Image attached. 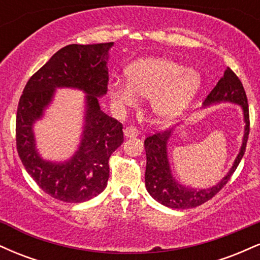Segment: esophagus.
<instances>
[{
	"instance_id": "34e87169",
	"label": "esophagus",
	"mask_w": 260,
	"mask_h": 260,
	"mask_svg": "<svg viewBox=\"0 0 260 260\" xmlns=\"http://www.w3.org/2000/svg\"><path fill=\"white\" fill-rule=\"evenodd\" d=\"M124 136H126V138H134V137H137L139 134L138 129H137L134 126H128L124 128Z\"/></svg>"
}]
</instances>
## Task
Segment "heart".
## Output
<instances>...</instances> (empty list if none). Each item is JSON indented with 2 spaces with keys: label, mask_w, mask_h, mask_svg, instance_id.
<instances>
[{
  "label": "heart",
  "mask_w": 260,
  "mask_h": 260,
  "mask_svg": "<svg viewBox=\"0 0 260 260\" xmlns=\"http://www.w3.org/2000/svg\"><path fill=\"white\" fill-rule=\"evenodd\" d=\"M128 80L113 79L110 94L117 106H132L138 96L150 98V110L159 123L181 117L201 91L202 77L197 71L165 57L139 59L127 70Z\"/></svg>",
  "instance_id": "b5f03b06"
}]
</instances>
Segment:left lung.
Masks as SVG:
<instances>
[{"label": "left lung", "instance_id": "8db88e82", "mask_svg": "<svg viewBox=\"0 0 260 260\" xmlns=\"http://www.w3.org/2000/svg\"><path fill=\"white\" fill-rule=\"evenodd\" d=\"M221 101L238 104L242 107L246 126H244L242 147L236 157L234 166L216 186L208 188V189H194V188L182 186L172 177L166 145H168V140L174 129L160 131V132L151 134L145 138L144 147L145 154H147L145 187H147L149 194L160 204L172 209H189L204 204L205 202L210 201L214 196H216L222 189L237 169L238 164L242 160L244 151H246L247 140H248L249 109L242 83L229 67L226 68L225 73L217 82V84L214 86L213 90L209 92L204 101V106L221 103Z\"/></svg>", "mask_w": 260, "mask_h": 260}]
</instances>
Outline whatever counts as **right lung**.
Returning <instances> with one entry per match:
<instances>
[{
    "label": "right lung",
    "instance_id": "right-lung-1",
    "mask_svg": "<svg viewBox=\"0 0 260 260\" xmlns=\"http://www.w3.org/2000/svg\"><path fill=\"white\" fill-rule=\"evenodd\" d=\"M113 43L67 45L58 50L26 83L16 118L17 151L38 186L52 198L82 203L107 186L109 159L123 143L122 123L100 110L99 98L109 84L107 56ZM56 87H77L86 97V124L76 154L66 163L41 159L35 148L32 123L51 102Z\"/></svg>",
    "mask_w": 260,
    "mask_h": 260
}]
</instances>
